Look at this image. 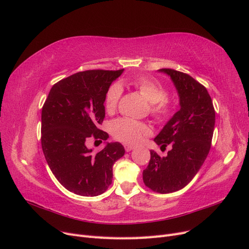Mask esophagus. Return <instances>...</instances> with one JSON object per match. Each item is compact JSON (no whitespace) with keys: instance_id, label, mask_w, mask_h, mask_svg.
Here are the masks:
<instances>
[{"instance_id":"1","label":"esophagus","mask_w":249,"mask_h":249,"mask_svg":"<svg viewBox=\"0 0 249 249\" xmlns=\"http://www.w3.org/2000/svg\"><path fill=\"white\" fill-rule=\"evenodd\" d=\"M134 147H135V146L130 145V144H124V149H125V152H131L132 149H134Z\"/></svg>"}]
</instances>
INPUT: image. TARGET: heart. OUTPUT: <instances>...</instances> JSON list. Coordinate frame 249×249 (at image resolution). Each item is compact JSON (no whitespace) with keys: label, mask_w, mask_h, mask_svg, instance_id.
<instances>
[{"label":"heart","mask_w":249,"mask_h":249,"mask_svg":"<svg viewBox=\"0 0 249 249\" xmlns=\"http://www.w3.org/2000/svg\"><path fill=\"white\" fill-rule=\"evenodd\" d=\"M133 86L137 91L150 104L149 111L157 119L166 118L171 111V105L166 97V90L159 84L145 77H140L132 82ZM123 93V88L118 83L113 84L107 91L105 97V109L111 113L115 111L120 96ZM110 130L113 136L117 140L124 143H136L143 135L149 132L148 126L139 122L129 118H118L111 123Z\"/></svg>","instance_id":"heart-1"}]
</instances>
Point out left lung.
<instances>
[{
  "mask_svg": "<svg viewBox=\"0 0 249 249\" xmlns=\"http://www.w3.org/2000/svg\"><path fill=\"white\" fill-rule=\"evenodd\" d=\"M159 71L171 78L180 109L154 139L161 149L170 146L167 156L150 150L142 176L150 190L165 194L183 189L202 166L212 143L215 110L207 88L189 74L171 69Z\"/></svg>",
  "mask_w": 249,
  "mask_h": 249,
  "instance_id": "obj_1",
  "label": "left lung"
}]
</instances>
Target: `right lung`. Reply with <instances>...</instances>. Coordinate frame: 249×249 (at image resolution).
Returning a JSON list of instances; mask_svg holds the SVG:
<instances>
[{"mask_svg":"<svg viewBox=\"0 0 249 249\" xmlns=\"http://www.w3.org/2000/svg\"><path fill=\"white\" fill-rule=\"evenodd\" d=\"M124 70L73 73L53 85L41 110V147L53 175L67 190L83 196L104 193L112 183V167L124 155L119 142L94 153L90 139L102 143L109 135L99 129L105 97Z\"/></svg>","mask_w":249,"mask_h":249,"instance_id":"add662e5","label":"right lung"}]
</instances>
